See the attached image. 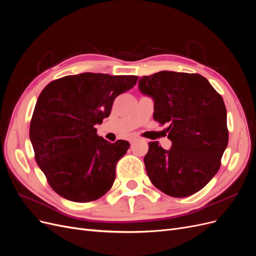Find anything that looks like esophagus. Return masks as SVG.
I'll return each mask as SVG.
<instances>
[{"instance_id": "esophagus-1", "label": "esophagus", "mask_w": 256, "mask_h": 256, "mask_svg": "<svg viewBox=\"0 0 256 256\" xmlns=\"http://www.w3.org/2000/svg\"><path fill=\"white\" fill-rule=\"evenodd\" d=\"M136 141V138H131V140H130V144H134Z\"/></svg>"}]
</instances>
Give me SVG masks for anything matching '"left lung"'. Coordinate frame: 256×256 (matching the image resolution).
Segmentation results:
<instances>
[{"label": "left lung", "instance_id": "8db88e82", "mask_svg": "<svg viewBox=\"0 0 256 256\" xmlns=\"http://www.w3.org/2000/svg\"><path fill=\"white\" fill-rule=\"evenodd\" d=\"M154 100V120L168 125L170 150L150 142L144 157L154 187L173 198L194 194L219 171L228 142L226 109L221 95L203 76L159 72L138 80Z\"/></svg>", "mask_w": 256, "mask_h": 256}]
</instances>
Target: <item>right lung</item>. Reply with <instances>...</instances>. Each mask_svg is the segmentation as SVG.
Returning <instances> with one entry per match:
<instances>
[{
    "mask_svg": "<svg viewBox=\"0 0 256 256\" xmlns=\"http://www.w3.org/2000/svg\"><path fill=\"white\" fill-rule=\"evenodd\" d=\"M136 76L85 72L50 82L40 92L30 125L35 159L51 188L68 200L86 203L104 196L129 142L110 143L95 125L111 113L114 99Z\"/></svg>",
    "mask_w": 256,
    "mask_h": 256,
    "instance_id": "obj_1",
    "label": "right lung"
}]
</instances>
